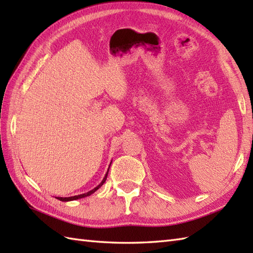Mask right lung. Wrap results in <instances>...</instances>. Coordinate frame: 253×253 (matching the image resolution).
Returning a JSON list of instances; mask_svg holds the SVG:
<instances>
[{
  "label": "right lung",
  "mask_w": 253,
  "mask_h": 253,
  "mask_svg": "<svg viewBox=\"0 0 253 253\" xmlns=\"http://www.w3.org/2000/svg\"><path fill=\"white\" fill-rule=\"evenodd\" d=\"M112 163V162H111ZM110 166H111V164H110ZM109 169H110V168H109ZM109 169H107V171H106V174H105V176H104V178L102 179V181L100 182V184L96 186L95 188H93L92 190H90V191H88V192H85V193H83V195H78V196H74V197H66V198H63V197H57L56 199H58V200L60 201H64V202H67V201H74V200H78V199H82V198H84V197H88V196H90V195H92L93 192H95L96 190L99 189V188H101V186L104 184L105 182V180H106V177H107V174H109Z\"/></svg>",
  "instance_id": "obj_1"
}]
</instances>
